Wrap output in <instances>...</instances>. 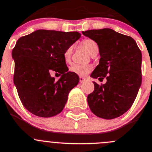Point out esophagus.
<instances>
[{
	"label": "esophagus",
	"mask_w": 152,
	"mask_h": 152,
	"mask_svg": "<svg viewBox=\"0 0 152 152\" xmlns=\"http://www.w3.org/2000/svg\"><path fill=\"white\" fill-rule=\"evenodd\" d=\"M85 81H86V78L82 77V76H80V77H79V82H80L81 83H83V82H85Z\"/></svg>",
	"instance_id": "esophagus-1"
}]
</instances>
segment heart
<instances>
[{
  "instance_id": "obj_1",
  "label": "heart",
  "mask_w": 152,
  "mask_h": 152,
  "mask_svg": "<svg viewBox=\"0 0 152 152\" xmlns=\"http://www.w3.org/2000/svg\"><path fill=\"white\" fill-rule=\"evenodd\" d=\"M83 46L91 55L98 52V45L91 39H86L83 41ZM73 53V47L69 46L64 52V58L66 63H70ZM92 66L89 64H73L69 68V71L80 76H86L92 70Z\"/></svg>"
}]
</instances>
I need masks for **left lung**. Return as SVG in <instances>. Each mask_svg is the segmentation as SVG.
I'll use <instances>...</instances> for the list:
<instances>
[{"label": "left lung", "mask_w": 152, "mask_h": 152, "mask_svg": "<svg viewBox=\"0 0 152 152\" xmlns=\"http://www.w3.org/2000/svg\"><path fill=\"white\" fill-rule=\"evenodd\" d=\"M83 35L98 45L100 58L91 77L94 90L88 96V103L97 117L113 119L125 113L134 103L142 83V53L132 37L110 28L83 31Z\"/></svg>", "instance_id": "obj_1"}]
</instances>
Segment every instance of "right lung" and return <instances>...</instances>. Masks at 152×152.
I'll return each mask as SVG.
<instances>
[{
  "label": "right lung",
  "instance_id": "obj_1",
  "mask_svg": "<svg viewBox=\"0 0 152 152\" xmlns=\"http://www.w3.org/2000/svg\"><path fill=\"white\" fill-rule=\"evenodd\" d=\"M80 37L76 31L37 30L17 40L12 52L13 81L18 97L30 113L49 118L64 108L79 77L68 71L64 52ZM52 71L62 74L58 81L50 76Z\"/></svg>",
  "mask_w": 152,
  "mask_h": 152
}]
</instances>
